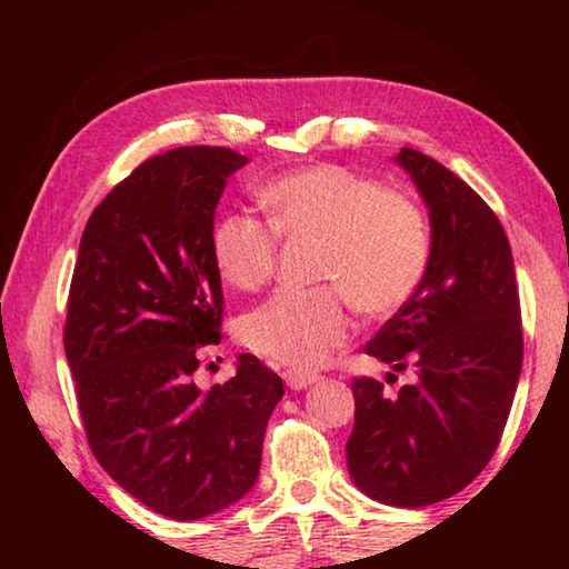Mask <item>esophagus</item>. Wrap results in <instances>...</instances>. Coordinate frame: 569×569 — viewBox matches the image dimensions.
<instances>
[{
    "label": "esophagus",
    "instance_id": "34e87169",
    "mask_svg": "<svg viewBox=\"0 0 569 569\" xmlns=\"http://www.w3.org/2000/svg\"><path fill=\"white\" fill-rule=\"evenodd\" d=\"M319 379L316 373H303V371H283V381L291 387L293 391H301V389H308L311 383Z\"/></svg>",
    "mask_w": 569,
    "mask_h": 569
}]
</instances>
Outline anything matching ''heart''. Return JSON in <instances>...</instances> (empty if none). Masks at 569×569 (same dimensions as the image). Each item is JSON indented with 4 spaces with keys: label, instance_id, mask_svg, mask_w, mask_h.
<instances>
[{
    "label": "heart",
    "instance_id": "1",
    "mask_svg": "<svg viewBox=\"0 0 569 569\" xmlns=\"http://www.w3.org/2000/svg\"><path fill=\"white\" fill-rule=\"evenodd\" d=\"M263 220L220 218L210 253L236 291H258L276 273L278 238L319 240L313 291H283L238 323L250 351L293 371H313L349 341L351 303L366 316H391L417 293L431 258L423 208L403 190L359 170L321 162L266 182Z\"/></svg>",
    "mask_w": 569,
    "mask_h": 569
}]
</instances>
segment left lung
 <instances>
[{
  "mask_svg": "<svg viewBox=\"0 0 569 569\" xmlns=\"http://www.w3.org/2000/svg\"><path fill=\"white\" fill-rule=\"evenodd\" d=\"M431 216L427 276L366 343L417 381L397 397L356 377L349 471L366 495L427 507L465 489L502 439L522 371V313L512 248L495 210L449 168L419 150L397 158ZM393 377V373H391Z\"/></svg>",
  "mask_w": 569,
  "mask_h": 569,
  "instance_id": "obj_1",
  "label": "left lung"
}]
</instances>
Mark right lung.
Masks as SVG:
<instances>
[{"mask_svg":"<svg viewBox=\"0 0 569 569\" xmlns=\"http://www.w3.org/2000/svg\"><path fill=\"white\" fill-rule=\"evenodd\" d=\"M246 162L213 146L140 162L92 210L67 298L64 353L94 459L138 502L180 522L256 485L283 397L281 377L253 353L210 391L192 383L223 323L216 206Z\"/></svg>","mask_w":569,"mask_h":569,"instance_id":"obj_1","label":"right lung"}]
</instances>
